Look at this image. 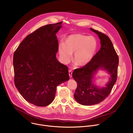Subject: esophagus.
Masks as SVG:
<instances>
[{
	"label": "esophagus",
	"instance_id": "1",
	"mask_svg": "<svg viewBox=\"0 0 133 133\" xmlns=\"http://www.w3.org/2000/svg\"><path fill=\"white\" fill-rule=\"evenodd\" d=\"M69 75L70 77H72V71L71 70H70L69 71Z\"/></svg>",
	"mask_w": 133,
	"mask_h": 133
}]
</instances>
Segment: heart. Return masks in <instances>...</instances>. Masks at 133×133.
I'll return each instance as SVG.
<instances>
[{"label":"heart","instance_id":"b5f03b06","mask_svg":"<svg viewBox=\"0 0 133 133\" xmlns=\"http://www.w3.org/2000/svg\"><path fill=\"white\" fill-rule=\"evenodd\" d=\"M98 48L96 39L91 36L74 34L68 36L64 43L58 45V52L61 61L68 63L74 52V60L79 66L89 63L96 55Z\"/></svg>","mask_w":133,"mask_h":133}]
</instances>
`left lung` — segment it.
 I'll use <instances>...</instances> for the list:
<instances>
[{"instance_id":"obj_1","label":"left lung","mask_w":133,"mask_h":133,"mask_svg":"<svg viewBox=\"0 0 133 133\" xmlns=\"http://www.w3.org/2000/svg\"><path fill=\"white\" fill-rule=\"evenodd\" d=\"M90 30L98 36L100 49L89 63L75 70L72 74L77 84L74 99L84 105L99 103L108 96L116 82L118 65V56L109 37L91 28ZM99 70H105L110 75L109 81L102 87L97 86L93 82Z\"/></svg>"}]
</instances>
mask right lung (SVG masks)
<instances>
[{"instance_id": "right-lung-1", "label": "right lung", "mask_w": 133, "mask_h": 133, "mask_svg": "<svg viewBox=\"0 0 133 133\" xmlns=\"http://www.w3.org/2000/svg\"><path fill=\"white\" fill-rule=\"evenodd\" d=\"M62 23L43 26L28 35L14 55L15 86L27 101L36 106L50 104L57 86L70 79L68 67L56 58V34Z\"/></svg>"}]
</instances>
